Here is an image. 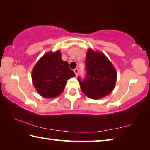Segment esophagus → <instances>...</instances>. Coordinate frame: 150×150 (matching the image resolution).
Returning <instances> with one entry per match:
<instances>
[{
  "label": "esophagus",
  "mask_w": 150,
  "mask_h": 150,
  "mask_svg": "<svg viewBox=\"0 0 150 150\" xmlns=\"http://www.w3.org/2000/svg\"><path fill=\"white\" fill-rule=\"evenodd\" d=\"M74 73H75V75L76 76L78 75V73H79V70H78V69H74Z\"/></svg>",
  "instance_id": "34e87169"
}]
</instances>
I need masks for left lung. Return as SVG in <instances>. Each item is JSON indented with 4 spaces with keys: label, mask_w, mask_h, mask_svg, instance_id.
Returning a JSON list of instances; mask_svg holds the SVG:
<instances>
[{
    "label": "left lung",
    "mask_w": 150,
    "mask_h": 150,
    "mask_svg": "<svg viewBox=\"0 0 150 150\" xmlns=\"http://www.w3.org/2000/svg\"><path fill=\"white\" fill-rule=\"evenodd\" d=\"M86 79L78 78L81 91L92 99L109 95L114 89L117 72L112 63L104 54L88 49L86 58Z\"/></svg>",
    "instance_id": "8db88e82"
}]
</instances>
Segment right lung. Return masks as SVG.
I'll list each match as a JSON object with an SVG mask.
<instances>
[{
    "label": "right lung",
    "mask_w": 150,
    "mask_h": 150,
    "mask_svg": "<svg viewBox=\"0 0 150 150\" xmlns=\"http://www.w3.org/2000/svg\"><path fill=\"white\" fill-rule=\"evenodd\" d=\"M60 50L44 54L32 71V81L37 92L44 98L58 96L64 90L67 80L75 76L67 61L62 60Z\"/></svg>",
    "instance_id": "right-lung-1"
}]
</instances>
